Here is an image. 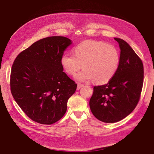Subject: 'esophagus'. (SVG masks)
Here are the masks:
<instances>
[{
    "label": "esophagus",
    "mask_w": 154,
    "mask_h": 154,
    "mask_svg": "<svg viewBox=\"0 0 154 154\" xmlns=\"http://www.w3.org/2000/svg\"><path fill=\"white\" fill-rule=\"evenodd\" d=\"M83 87V84H81V83H78V85H77V90H80V88L82 87Z\"/></svg>",
    "instance_id": "esophagus-1"
}]
</instances>
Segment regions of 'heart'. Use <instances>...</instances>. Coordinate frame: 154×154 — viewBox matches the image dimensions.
Masks as SVG:
<instances>
[{"mask_svg": "<svg viewBox=\"0 0 154 154\" xmlns=\"http://www.w3.org/2000/svg\"><path fill=\"white\" fill-rule=\"evenodd\" d=\"M73 55H63L60 62L69 75L78 73V82L92 80L96 84H104L110 80L117 71L119 63L118 50L101 41L87 40L73 49Z\"/></svg>", "mask_w": 154, "mask_h": 154, "instance_id": "heart-1", "label": "heart"}]
</instances>
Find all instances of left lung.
<instances>
[{
    "instance_id": "obj_1",
    "label": "left lung",
    "mask_w": 154,
    "mask_h": 154,
    "mask_svg": "<svg viewBox=\"0 0 154 154\" xmlns=\"http://www.w3.org/2000/svg\"><path fill=\"white\" fill-rule=\"evenodd\" d=\"M114 40L121 50L118 69L108 83L94 87L89 101L93 115L101 122L111 123L124 119L136 108L144 78L141 60L127 42Z\"/></svg>"
}]
</instances>
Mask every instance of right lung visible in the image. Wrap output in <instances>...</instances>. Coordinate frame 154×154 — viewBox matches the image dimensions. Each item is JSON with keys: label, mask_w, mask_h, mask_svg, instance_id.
Returning <instances> with one entry per match:
<instances>
[{"label": "right lung", "mask_w": 154, "mask_h": 154, "mask_svg": "<svg viewBox=\"0 0 154 154\" xmlns=\"http://www.w3.org/2000/svg\"><path fill=\"white\" fill-rule=\"evenodd\" d=\"M71 44V40L64 36L47 37L23 51L13 62L11 94L35 122L51 125L66 112L68 100L77 84L63 72L60 60Z\"/></svg>", "instance_id": "1"}]
</instances>
